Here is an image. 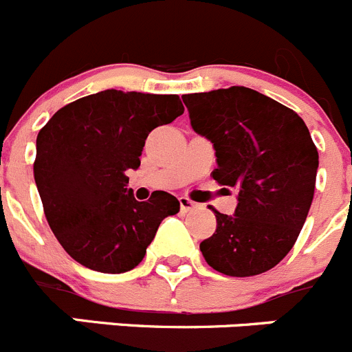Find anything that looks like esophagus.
Here are the masks:
<instances>
[{
  "label": "esophagus",
  "instance_id": "esophagus-1",
  "mask_svg": "<svg viewBox=\"0 0 352 352\" xmlns=\"http://www.w3.org/2000/svg\"><path fill=\"white\" fill-rule=\"evenodd\" d=\"M195 206H197V204L192 202V200H190V199H186V197H179V207H182V212H186V210H192Z\"/></svg>",
  "mask_w": 352,
  "mask_h": 352
}]
</instances>
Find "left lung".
<instances>
[{"label": "left lung", "mask_w": 352, "mask_h": 352, "mask_svg": "<svg viewBox=\"0 0 352 352\" xmlns=\"http://www.w3.org/2000/svg\"><path fill=\"white\" fill-rule=\"evenodd\" d=\"M190 122L216 150L212 178L236 190L235 214L214 210L217 226L200 243L210 267L254 276L296 243L314 195L318 150L289 107L243 86L183 95Z\"/></svg>", "instance_id": "8db88e82"}]
</instances>
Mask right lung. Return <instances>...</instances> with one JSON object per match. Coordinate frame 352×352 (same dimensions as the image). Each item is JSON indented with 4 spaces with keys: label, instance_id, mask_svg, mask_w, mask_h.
<instances>
[{
    "label": "right lung",
    "instance_id": "add662e5",
    "mask_svg": "<svg viewBox=\"0 0 352 352\" xmlns=\"http://www.w3.org/2000/svg\"><path fill=\"white\" fill-rule=\"evenodd\" d=\"M178 95L105 89L62 107L36 140L34 179L45 216L65 252L100 273L142 263L164 217L179 212L167 192L138 202L128 170L152 129L183 113Z\"/></svg>",
    "mask_w": 352,
    "mask_h": 352
}]
</instances>
